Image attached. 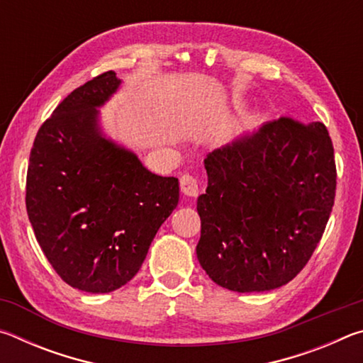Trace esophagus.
I'll return each mask as SVG.
<instances>
[{"instance_id": "obj_1", "label": "esophagus", "mask_w": 363, "mask_h": 363, "mask_svg": "<svg viewBox=\"0 0 363 363\" xmlns=\"http://www.w3.org/2000/svg\"><path fill=\"white\" fill-rule=\"evenodd\" d=\"M181 190L189 196H196L200 192V184L199 179L194 174H182L181 176Z\"/></svg>"}]
</instances>
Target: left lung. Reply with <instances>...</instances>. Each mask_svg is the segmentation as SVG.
<instances>
[{"label":"left lung","mask_w":363,"mask_h":363,"mask_svg":"<svg viewBox=\"0 0 363 363\" xmlns=\"http://www.w3.org/2000/svg\"><path fill=\"white\" fill-rule=\"evenodd\" d=\"M205 168L196 257L210 279L251 293L296 277L335 203V150L323 123L281 116L208 153Z\"/></svg>","instance_id":"8db88e82"}]
</instances>
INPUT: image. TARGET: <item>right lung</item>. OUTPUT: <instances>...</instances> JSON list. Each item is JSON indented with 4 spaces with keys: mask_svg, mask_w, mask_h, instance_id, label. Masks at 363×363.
Here are the masks:
<instances>
[{
    "mask_svg": "<svg viewBox=\"0 0 363 363\" xmlns=\"http://www.w3.org/2000/svg\"><path fill=\"white\" fill-rule=\"evenodd\" d=\"M120 83L110 70L72 91L30 152L26 205L36 240L59 277L88 293L128 284L179 201L177 177L150 173L101 134L96 108Z\"/></svg>",
    "mask_w": 363,
    "mask_h": 363,
    "instance_id": "add662e5",
    "label": "right lung"
}]
</instances>
